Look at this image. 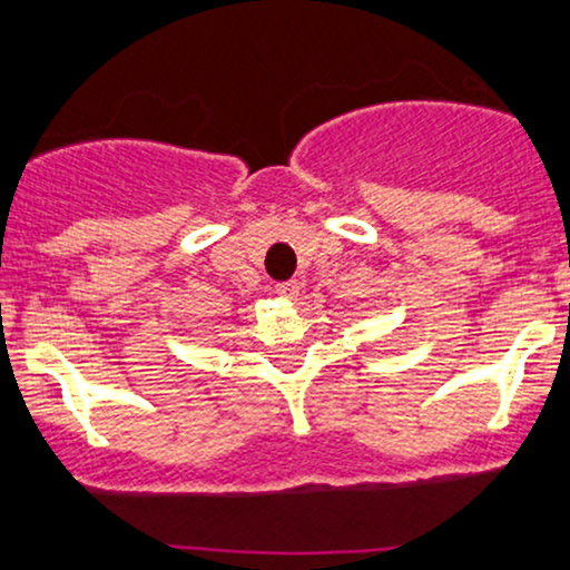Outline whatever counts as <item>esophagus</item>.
<instances>
[{"label": "esophagus", "mask_w": 570, "mask_h": 570, "mask_svg": "<svg viewBox=\"0 0 570 570\" xmlns=\"http://www.w3.org/2000/svg\"><path fill=\"white\" fill-rule=\"evenodd\" d=\"M275 295L284 299H297L299 297V284L297 281H284V284H275Z\"/></svg>", "instance_id": "obj_1"}]
</instances>
